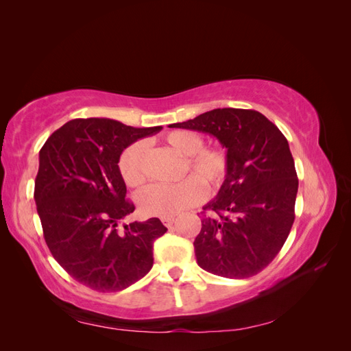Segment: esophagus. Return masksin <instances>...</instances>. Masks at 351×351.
<instances>
[{"label":"esophagus","mask_w":351,"mask_h":351,"mask_svg":"<svg viewBox=\"0 0 351 351\" xmlns=\"http://www.w3.org/2000/svg\"><path fill=\"white\" fill-rule=\"evenodd\" d=\"M161 221H162V224L165 226V227H171L173 224H174V221H176V217H162L161 218Z\"/></svg>","instance_id":"1"}]
</instances>
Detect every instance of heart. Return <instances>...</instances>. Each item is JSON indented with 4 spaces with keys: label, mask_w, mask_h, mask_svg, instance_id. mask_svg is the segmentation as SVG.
Wrapping results in <instances>:
<instances>
[{
    "label": "heart",
    "mask_w": 351,
    "mask_h": 351,
    "mask_svg": "<svg viewBox=\"0 0 351 351\" xmlns=\"http://www.w3.org/2000/svg\"><path fill=\"white\" fill-rule=\"evenodd\" d=\"M165 143L186 156V177L177 184H151L137 196L146 215L173 217L190 206L200 204L209 190H217L226 182L230 169V156L222 146H204V137L192 130H174L164 136ZM145 145L142 142L127 146L119 158V173L123 182L137 187L145 182Z\"/></svg>",
    "instance_id": "1"
}]
</instances>
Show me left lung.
<instances>
[{
  "label": "left lung",
  "mask_w": 351,
  "mask_h": 351,
  "mask_svg": "<svg viewBox=\"0 0 351 351\" xmlns=\"http://www.w3.org/2000/svg\"><path fill=\"white\" fill-rule=\"evenodd\" d=\"M169 127L215 136L230 156L226 182L202 212L197 265L219 277H253L277 256L295 217L299 178L285 136L263 114L240 108Z\"/></svg>",
  "instance_id": "1"
}]
</instances>
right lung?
<instances>
[{"mask_svg": "<svg viewBox=\"0 0 351 351\" xmlns=\"http://www.w3.org/2000/svg\"><path fill=\"white\" fill-rule=\"evenodd\" d=\"M161 129L76 119L39 152L34 196L47 246L70 277L92 290H124L152 268L154 241L167 227L149 218L119 228L134 205L117 164L127 146Z\"/></svg>", "mask_w": 351, "mask_h": 351, "instance_id": "add662e5", "label": "right lung"}]
</instances>
